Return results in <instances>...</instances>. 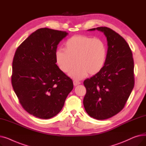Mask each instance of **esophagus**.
Segmentation results:
<instances>
[{"mask_svg": "<svg viewBox=\"0 0 146 146\" xmlns=\"http://www.w3.org/2000/svg\"><path fill=\"white\" fill-rule=\"evenodd\" d=\"M80 82H79L78 81H76V80H74L73 81V85H74V86H78V85H80Z\"/></svg>", "mask_w": 146, "mask_h": 146, "instance_id": "34e87169", "label": "esophagus"}]
</instances>
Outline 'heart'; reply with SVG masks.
<instances>
[{
	"label": "heart",
	"instance_id": "obj_1",
	"mask_svg": "<svg viewBox=\"0 0 146 146\" xmlns=\"http://www.w3.org/2000/svg\"><path fill=\"white\" fill-rule=\"evenodd\" d=\"M107 57V48L101 40L89 36L74 35L64 43V50L55 52L56 63L63 73L76 80H80L89 73L94 75L103 68Z\"/></svg>",
	"mask_w": 146,
	"mask_h": 146
}]
</instances>
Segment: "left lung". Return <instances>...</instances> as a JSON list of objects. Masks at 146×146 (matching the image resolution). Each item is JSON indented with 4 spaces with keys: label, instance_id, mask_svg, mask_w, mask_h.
<instances>
[{
    "label": "left lung",
    "instance_id": "obj_1",
    "mask_svg": "<svg viewBox=\"0 0 146 146\" xmlns=\"http://www.w3.org/2000/svg\"><path fill=\"white\" fill-rule=\"evenodd\" d=\"M106 37L108 51L103 68L83 82L86 94L83 105L91 117L102 120L119 112L134 85L133 54L126 41L107 27H98Z\"/></svg>",
    "mask_w": 146,
    "mask_h": 146
}]
</instances>
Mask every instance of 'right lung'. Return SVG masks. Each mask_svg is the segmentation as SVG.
<instances>
[{"label": "right lung", "instance_id": "1", "mask_svg": "<svg viewBox=\"0 0 146 146\" xmlns=\"http://www.w3.org/2000/svg\"><path fill=\"white\" fill-rule=\"evenodd\" d=\"M67 35L61 31L38 29L15 52L12 87L23 108L34 117L56 116L73 88L72 80L60 70L55 60L57 45Z\"/></svg>", "mask_w": 146, "mask_h": 146}]
</instances>
